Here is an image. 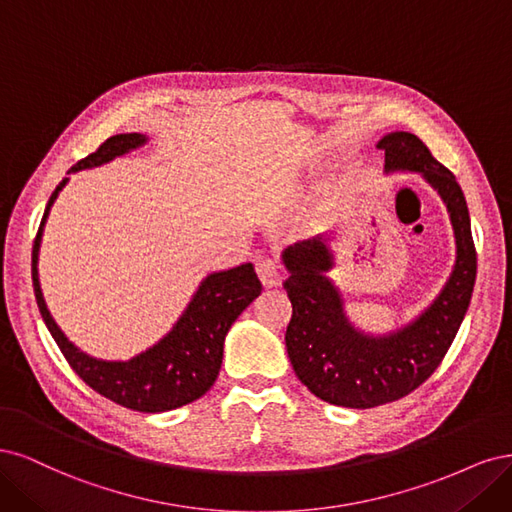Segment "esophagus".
I'll return each mask as SVG.
<instances>
[{
	"instance_id": "obj_1",
	"label": "esophagus",
	"mask_w": 512,
	"mask_h": 512,
	"mask_svg": "<svg viewBox=\"0 0 512 512\" xmlns=\"http://www.w3.org/2000/svg\"><path fill=\"white\" fill-rule=\"evenodd\" d=\"M255 268H257V274H259V280H261L263 287L272 289V287H278L280 283H283L285 274H283V268H280V263L276 259L259 257L257 263H255Z\"/></svg>"
}]
</instances>
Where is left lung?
Segmentation results:
<instances>
[{
	"label": "left lung",
	"mask_w": 512,
	"mask_h": 512,
	"mask_svg": "<svg viewBox=\"0 0 512 512\" xmlns=\"http://www.w3.org/2000/svg\"><path fill=\"white\" fill-rule=\"evenodd\" d=\"M385 172H415L449 210L455 263L434 302L389 334H368L346 317L342 291L327 272L336 266L325 236L300 240L283 251L285 289L293 306L287 353L300 381L319 400L344 408H374L404 398L434 374L447 355L470 306L476 251L464 191L453 172L436 161L415 134L391 131L376 144Z\"/></svg>",
	"instance_id": "left-lung-1"
}]
</instances>
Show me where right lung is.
<instances>
[{
    "instance_id": "right-lung-1",
    "label": "right lung",
    "mask_w": 512,
    "mask_h": 512,
    "mask_svg": "<svg viewBox=\"0 0 512 512\" xmlns=\"http://www.w3.org/2000/svg\"><path fill=\"white\" fill-rule=\"evenodd\" d=\"M146 142L148 138L144 134L112 136L93 155L78 161L68 174L100 168L112 159L136 151ZM68 180L70 178H63L53 191L51 200H48L34 242V251H31V280H34L36 302L48 332L55 338L63 357L68 359L72 370L93 391L131 410L166 412L202 398L219 376L223 344L229 327L261 293V283L253 263L210 272L197 287L191 302L172 325L170 332L153 346H148L146 351L125 361L97 359L87 355L74 342H70L55 323L51 310L46 308L38 276L40 242L48 212H51V206L55 204L61 189L68 185Z\"/></svg>"
}]
</instances>
